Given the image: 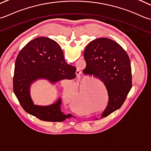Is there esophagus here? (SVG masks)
Masks as SVG:
<instances>
[{"label":"esophagus","mask_w":151,"mask_h":151,"mask_svg":"<svg viewBox=\"0 0 151 151\" xmlns=\"http://www.w3.org/2000/svg\"><path fill=\"white\" fill-rule=\"evenodd\" d=\"M81 73V72H80L78 69L77 70V71H76V74H77V76H78L79 75V73Z\"/></svg>","instance_id":"esophagus-1"}]
</instances>
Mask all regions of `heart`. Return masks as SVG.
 I'll use <instances>...</instances> for the list:
<instances>
[{
  "instance_id": "heart-1",
  "label": "heart",
  "mask_w": 151,
  "mask_h": 151,
  "mask_svg": "<svg viewBox=\"0 0 151 151\" xmlns=\"http://www.w3.org/2000/svg\"><path fill=\"white\" fill-rule=\"evenodd\" d=\"M66 88H64V92H63V93H66Z\"/></svg>"
}]
</instances>
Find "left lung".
Here are the masks:
<instances>
[{
    "label": "left lung",
    "mask_w": 151,
    "mask_h": 151,
    "mask_svg": "<svg viewBox=\"0 0 151 151\" xmlns=\"http://www.w3.org/2000/svg\"><path fill=\"white\" fill-rule=\"evenodd\" d=\"M87 63L85 75L93 76L104 83L109 96L108 105L101 115L106 117L119 109L132 87L130 60L124 49L109 38L89 43L84 52Z\"/></svg>",
    "instance_id": "1"
}]
</instances>
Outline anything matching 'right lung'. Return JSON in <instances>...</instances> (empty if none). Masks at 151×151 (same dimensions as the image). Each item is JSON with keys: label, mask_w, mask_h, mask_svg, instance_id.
Listing matches in <instances>:
<instances>
[{"label": "right lung", "mask_w": 151, "mask_h": 151, "mask_svg": "<svg viewBox=\"0 0 151 151\" xmlns=\"http://www.w3.org/2000/svg\"><path fill=\"white\" fill-rule=\"evenodd\" d=\"M76 68L68 64L57 43L49 38L39 37L29 42L20 51L15 63L14 93L24 110L42 121L62 122L72 115L61 111V99L47 106H36L30 98L32 83L39 79L52 83L60 80L74 79Z\"/></svg>", "instance_id": "add662e5"}]
</instances>
